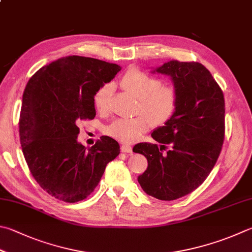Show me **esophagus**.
<instances>
[{
    "label": "esophagus",
    "instance_id": "esophagus-1",
    "mask_svg": "<svg viewBox=\"0 0 252 252\" xmlns=\"http://www.w3.org/2000/svg\"><path fill=\"white\" fill-rule=\"evenodd\" d=\"M121 151L124 154H130L131 153V147L129 146H122L121 147Z\"/></svg>",
    "mask_w": 252,
    "mask_h": 252
}]
</instances>
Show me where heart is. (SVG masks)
<instances>
[{"mask_svg": "<svg viewBox=\"0 0 252 252\" xmlns=\"http://www.w3.org/2000/svg\"><path fill=\"white\" fill-rule=\"evenodd\" d=\"M122 88L138 98L137 114L131 120H117L106 128V134L123 144H134L151 127L163 126L173 117L179 104L177 89L162 85L160 79L145 73L137 68L128 70L121 80ZM114 87L103 84L94 94L93 103L96 111L107 113L111 106Z\"/></svg>", "mask_w": 252, "mask_h": 252, "instance_id": "obj_1", "label": "heart"}]
</instances>
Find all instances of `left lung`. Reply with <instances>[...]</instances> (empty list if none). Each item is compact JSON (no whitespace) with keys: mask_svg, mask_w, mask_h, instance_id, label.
<instances>
[{"mask_svg":"<svg viewBox=\"0 0 252 252\" xmlns=\"http://www.w3.org/2000/svg\"><path fill=\"white\" fill-rule=\"evenodd\" d=\"M155 71L172 79L178 108L151 134L160 147L141 142L132 151L148 160V168L138 177L142 189L158 200L174 201L200 187L214 168L225 137V99L200 63L172 60Z\"/></svg>","mask_w":252,"mask_h":252,"instance_id":"left-lung-1","label":"left lung"}]
</instances>
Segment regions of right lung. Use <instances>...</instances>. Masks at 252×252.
<instances>
[{
	"instance_id": "obj_1",
	"label": "right lung",
	"mask_w": 252,
	"mask_h": 252,
	"mask_svg": "<svg viewBox=\"0 0 252 252\" xmlns=\"http://www.w3.org/2000/svg\"><path fill=\"white\" fill-rule=\"evenodd\" d=\"M121 67L81 56L40 68L27 82L20 115L23 155L32 177L49 195L67 203L87 198L120 145L103 136L89 149L77 141L79 125L95 117L93 97Z\"/></svg>"
}]
</instances>
